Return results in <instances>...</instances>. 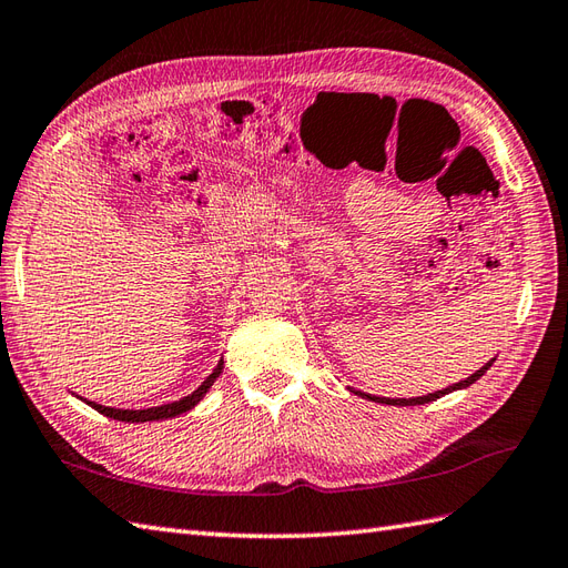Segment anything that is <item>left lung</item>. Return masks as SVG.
Instances as JSON below:
<instances>
[{"mask_svg":"<svg viewBox=\"0 0 568 568\" xmlns=\"http://www.w3.org/2000/svg\"><path fill=\"white\" fill-rule=\"evenodd\" d=\"M494 361L496 358H491L489 363H486L484 367H479L477 373L474 375H469L467 379H459L457 385H453V387H445V389H438V392H430V394H426V397H412V399H389V397H373V394H365V392H355V389H351L353 394H358V397H363V399H371V402H377V404H389V406H418V404H428V402H435V399H440V397H445V394H450V392H455V389H467L469 385H474V382H477L486 371H489V367L494 365Z\"/></svg>","mask_w":568,"mask_h":568,"instance_id":"1","label":"left lung"}]
</instances>
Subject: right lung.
I'll return each instance as SVG.
<instances>
[{
    "label": "right lung",
    "mask_w": 568,
    "mask_h": 568,
    "mask_svg": "<svg viewBox=\"0 0 568 568\" xmlns=\"http://www.w3.org/2000/svg\"><path fill=\"white\" fill-rule=\"evenodd\" d=\"M222 365L224 361L217 363V367L213 373H210L205 377V382L201 387H197L195 392H191L189 397H183L179 402H171V404H162V406H150V408H113V406H101L97 402H87L91 408H97L99 414L109 416V418H115V420H125V424H148V420H164V418H174V416H181L191 412V408L201 402L205 394L210 392V387H213V382L220 377L222 373ZM82 399V397H79Z\"/></svg>",
    "instance_id": "1"
}]
</instances>
